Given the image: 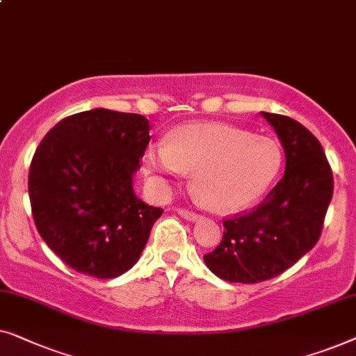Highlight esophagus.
<instances>
[{
    "label": "esophagus",
    "mask_w": 356,
    "mask_h": 356,
    "mask_svg": "<svg viewBox=\"0 0 356 356\" xmlns=\"http://www.w3.org/2000/svg\"><path fill=\"white\" fill-rule=\"evenodd\" d=\"M177 213H179L180 216H182L184 219H187V221H197V219L200 218V214L193 213V211H188V209H185V208H179Z\"/></svg>",
    "instance_id": "esophagus-1"
}]
</instances>
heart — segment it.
I'll list each match as a JSON object with an SVG mask.
<instances>
[{"label": "heart", "instance_id": "obj_1", "mask_svg": "<svg viewBox=\"0 0 356 356\" xmlns=\"http://www.w3.org/2000/svg\"><path fill=\"white\" fill-rule=\"evenodd\" d=\"M284 154L274 138L252 135L222 124H193L174 129L166 145L145 152V164L163 176L193 171L192 185L204 203L218 211H235L261 198L277 179Z\"/></svg>", "mask_w": 356, "mask_h": 356}]
</instances>
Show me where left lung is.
Returning <instances> with one entry per match:
<instances>
[{"mask_svg": "<svg viewBox=\"0 0 356 356\" xmlns=\"http://www.w3.org/2000/svg\"><path fill=\"white\" fill-rule=\"evenodd\" d=\"M261 116L282 143L285 172L257 208L224 219L221 243L203 257L211 273L227 282L258 284L293 266L319 240L334 192L319 140L292 118Z\"/></svg>", "mask_w": 356, "mask_h": 356, "instance_id": "left-lung-1", "label": "left lung"}]
</instances>
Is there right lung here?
I'll use <instances>...</instances> for the list:
<instances>
[{
	"instance_id": "obj_1",
	"label": "right lung",
	"mask_w": 356,
	"mask_h": 356,
	"mask_svg": "<svg viewBox=\"0 0 356 356\" xmlns=\"http://www.w3.org/2000/svg\"><path fill=\"white\" fill-rule=\"evenodd\" d=\"M148 132L142 114L97 108L59 121L38 145L29 172L33 221L69 268L114 279L138 261L163 214L132 187Z\"/></svg>"
}]
</instances>
